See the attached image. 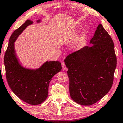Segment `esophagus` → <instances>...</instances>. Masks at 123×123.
<instances>
[{
  "mask_svg": "<svg viewBox=\"0 0 123 123\" xmlns=\"http://www.w3.org/2000/svg\"><path fill=\"white\" fill-rule=\"evenodd\" d=\"M62 69H63V70H66L67 69V67L66 66V64H65V63H64V62H63V63H62Z\"/></svg>",
  "mask_w": 123,
  "mask_h": 123,
  "instance_id": "34e87169",
  "label": "esophagus"
}]
</instances>
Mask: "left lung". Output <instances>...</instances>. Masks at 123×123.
Instances as JSON below:
<instances>
[{
	"mask_svg": "<svg viewBox=\"0 0 123 123\" xmlns=\"http://www.w3.org/2000/svg\"><path fill=\"white\" fill-rule=\"evenodd\" d=\"M86 46L64 60L69 93L76 103L89 106L109 92L113 82L117 57L112 38L101 24Z\"/></svg>",
	"mask_w": 123,
	"mask_h": 123,
	"instance_id": "8db88e82",
	"label": "left lung"
}]
</instances>
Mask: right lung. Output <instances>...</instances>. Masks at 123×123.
I'll use <instances>...</instances> for the list:
<instances>
[{
	"instance_id": "add662e5",
	"label": "right lung",
	"mask_w": 123,
	"mask_h": 123,
	"mask_svg": "<svg viewBox=\"0 0 123 123\" xmlns=\"http://www.w3.org/2000/svg\"><path fill=\"white\" fill-rule=\"evenodd\" d=\"M37 23L41 20H36ZM33 21L28 19L12 33L4 56L6 76L12 92L22 100L30 105H39L47 98L51 79L61 71V62L46 61L37 69L26 68L19 62L16 53L14 42Z\"/></svg>"
}]
</instances>
